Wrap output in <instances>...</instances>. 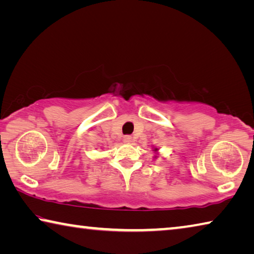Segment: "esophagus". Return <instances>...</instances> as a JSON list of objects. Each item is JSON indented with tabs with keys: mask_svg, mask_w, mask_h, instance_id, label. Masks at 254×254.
<instances>
[{
	"mask_svg": "<svg viewBox=\"0 0 254 254\" xmlns=\"http://www.w3.org/2000/svg\"><path fill=\"white\" fill-rule=\"evenodd\" d=\"M123 142H124V143H130V142H132V136H130V135L123 136Z\"/></svg>",
	"mask_w": 254,
	"mask_h": 254,
	"instance_id": "34e87169",
	"label": "esophagus"
}]
</instances>
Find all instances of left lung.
I'll list each match as a JSON object with an SVG mask.
<instances>
[{"mask_svg": "<svg viewBox=\"0 0 254 254\" xmlns=\"http://www.w3.org/2000/svg\"><path fill=\"white\" fill-rule=\"evenodd\" d=\"M153 151H154V152H157V151H158V148H154Z\"/></svg>", "mask_w": 254, "mask_h": 254, "instance_id": "left-lung-1", "label": "left lung"}]
</instances>
